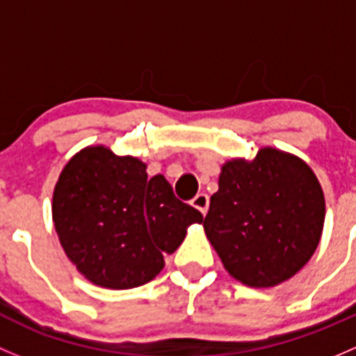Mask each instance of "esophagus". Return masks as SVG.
<instances>
[{
	"label": "esophagus",
	"mask_w": 356,
	"mask_h": 356,
	"mask_svg": "<svg viewBox=\"0 0 356 356\" xmlns=\"http://www.w3.org/2000/svg\"><path fill=\"white\" fill-rule=\"evenodd\" d=\"M192 205L195 209H199L202 214H205L209 209V197L205 195V193H197V195L192 199Z\"/></svg>",
	"instance_id": "esophagus-1"
}]
</instances>
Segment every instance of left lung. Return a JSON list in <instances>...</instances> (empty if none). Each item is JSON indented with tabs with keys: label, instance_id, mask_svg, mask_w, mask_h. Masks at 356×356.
Returning <instances> with one entry per match:
<instances>
[{
	"label": "left lung",
	"instance_id": "8db88e82",
	"mask_svg": "<svg viewBox=\"0 0 356 356\" xmlns=\"http://www.w3.org/2000/svg\"><path fill=\"white\" fill-rule=\"evenodd\" d=\"M324 216V192L309 164L264 147L254 161L222 164L204 229L234 280L269 288L309 262Z\"/></svg>",
	"mask_w": 356,
	"mask_h": 356
}]
</instances>
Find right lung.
<instances>
[{"label":"right lung","instance_id":"obj_1","mask_svg":"<svg viewBox=\"0 0 356 356\" xmlns=\"http://www.w3.org/2000/svg\"><path fill=\"white\" fill-rule=\"evenodd\" d=\"M104 145L76 152L53 193V221L76 269L102 288L130 289L154 280L202 214L181 202L163 175Z\"/></svg>","mask_w":356,"mask_h":356}]
</instances>
